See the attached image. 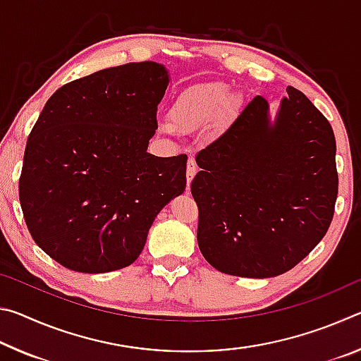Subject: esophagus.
Masks as SVG:
<instances>
[{"instance_id":"obj_1","label":"esophagus","mask_w":361,"mask_h":361,"mask_svg":"<svg viewBox=\"0 0 361 361\" xmlns=\"http://www.w3.org/2000/svg\"><path fill=\"white\" fill-rule=\"evenodd\" d=\"M197 173V164H195L194 157L188 159V166H186V178H188V188L191 185V181L194 178V175Z\"/></svg>"}]
</instances>
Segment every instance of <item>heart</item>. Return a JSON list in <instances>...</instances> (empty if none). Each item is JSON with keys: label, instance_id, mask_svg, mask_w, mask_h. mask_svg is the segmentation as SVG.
<instances>
[{"label": "heart", "instance_id": "obj_1", "mask_svg": "<svg viewBox=\"0 0 361 361\" xmlns=\"http://www.w3.org/2000/svg\"><path fill=\"white\" fill-rule=\"evenodd\" d=\"M235 108L231 87L224 82H210L188 87L176 95L170 108V121L159 122L164 133H194L204 130L219 118H226Z\"/></svg>", "mask_w": 361, "mask_h": 361}]
</instances>
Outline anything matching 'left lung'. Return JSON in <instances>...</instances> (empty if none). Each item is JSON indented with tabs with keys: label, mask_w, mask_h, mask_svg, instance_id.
Instances as JSON below:
<instances>
[{
	"label": "left lung",
	"mask_w": 361,
	"mask_h": 361,
	"mask_svg": "<svg viewBox=\"0 0 361 361\" xmlns=\"http://www.w3.org/2000/svg\"><path fill=\"white\" fill-rule=\"evenodd\" d=\"M276 119L256 95L221 137L197 152L191 183L197 243L219 272L276 277L317 247L338 197L328 119L288 85Z\"/></svg>",
	"instance_id": "obj_1"
}]
</instances>
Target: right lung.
Wrapping results in <instances>:
<instances>
[{"label": "right lung", "instance_id": "right-lung-1", "mask_svg": "<svg viewBox=\"0 0 361 361\" xmlns=\"http://www.w3.org/2000/svg\"><path fill=\"white\" fill-rule=\"evenodd\" d=\"M169 71L156 62L100 70L60 87L27 140L19 199L42 252L76 272L130 266L157 213L186 188V154L148 145Z\"/></svg>", "mask_w": 361, "mask_h": 361}]
</instances>
